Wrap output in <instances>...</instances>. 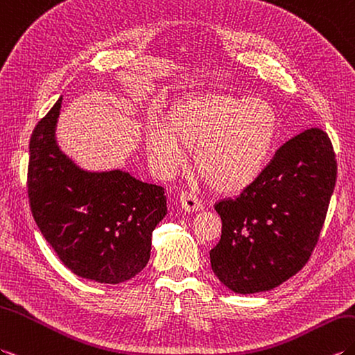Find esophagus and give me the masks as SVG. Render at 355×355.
<instances>
[{"instance_id": "obj_1", "label": "esophagus", "mask_w": 355, "mask_h": 355, "mask_svg": "<svg viewBox=\"0 0 355 355\" xmlns=\"http://www.w3.org/2000/svg\"><path fill=\"white\" fill-rule=\"evenodd\" d=\"M180 204L186 211H200L202 210V202L200 198H198L195 193L192 192H181L180 195Z\"/></svg>"}]
</instances>
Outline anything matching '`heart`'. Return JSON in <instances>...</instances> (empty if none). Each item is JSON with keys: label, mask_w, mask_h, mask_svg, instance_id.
I'll use <instances>...</instances> for the list:
<instances>
[{"label": "heart", "mask_w": 355, "mask_h": 355, "mask_svg": "<svg viewBox=\"0 0 355 355\" xmlns=\"http://www.w3.org/2000/svg\"><path fill=\"white\" fill-rule=\"evenodd\" d=\"M278 135V116L269 103L228 94L187 96L172 107L168 127L154 125L146 150L163 171H174L195 148L198 174L211 189L236 193L266 169Z\"/></svg>", "instance_id": "heart-1"}]
</instances>
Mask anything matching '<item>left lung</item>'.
Returning <instances> with one entry per match:
<instances>
[{
	"mask_svg": "<svg viewBox=\"0 0 355 355\" xmlns=\"http://www.w3.org/2000/svg\"><path fill=\"white\" fill-rule=\"evenodd\" d=\"M333 144L309 128L279 146L263 174L215 210L222 234L210 251L215 275L230 291H270L300 272L315 250L336 186Z\"/></svg>",
	"mask_w": 355,
	"mask_h": 355,
	"instance_id": "1",
	"label": "left lung"
}]
</instances>
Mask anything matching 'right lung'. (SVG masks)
<instances>
[{
	"label": "right lung",
	"instance_id": "1",
	"mask_svg": "<svg viewBox=\"0 0 355 355\" xmlns=\"http://www.w3.org/2000/svg\"><path fill=\"white\" fill-rule=\"evenodd\" d=\"M62 96L30 139L27 189L33 218L63 265L98 283L118 284L142 270L151 234L166 216L162 186L128 172H89L60 151L55 123Z\"/></svg>",
	"mask_w": 355,
	"mask_h": 355
}]
</instances>
